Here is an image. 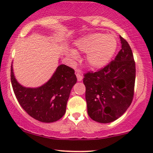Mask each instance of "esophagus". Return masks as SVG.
Here are the masks:
<instances>
[{
	"label": "esophagus",
	"instance_id": "34e87169",
	"mask_svg": "<svg viewBox=\"0 0 153 153\" xmlns=\"http://www.w3.org/2000/svg\"><path fill=\"white\" fill-rule=\"evenodd\" d=\"M76 77H77V80H78L79 82H81V81H82V79H83L82 74L79 72V71H77V72L76 73Z\"/></svg>",
	"mask_w": 153,
	"mask_h": 153
}]
</instances>
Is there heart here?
<instances>
[{
	"mask_svg": "<svg viewBox=\"0 0 153 153\" xmlns=\"http://www.w3.org/2000/svg\"><path fill=\"white\" fill-rule=\"evenodd\" d=\"M76 46L81 52L88 53L86 62L90 67L100 69L110 61L116 50L117 42L111 34L92 33L79 39ZM69 54L72 57L76 56L74 51H70Z\"/></svg>",
	"mask_w": 153,
	"mask_h": 153,
	"instance_id": "heart-1",
	"label": "heart"
}]
</instances>
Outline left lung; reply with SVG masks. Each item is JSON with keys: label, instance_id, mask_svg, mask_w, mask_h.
Returning a JSON list of instances; mask_svg holds the SVG:
<instances>
[{"label": "left lung", "instance_id": "8db88e82", "mask_svg": "<svg viewBox=\"0 0 153 153\" xmlns=\"http://www.w3.org/2000/svg\"><path fill=\"white\" fill-rule=\"evenodd\" d=\"M121 50L114 60L95 72L84 74L87 112L92 120L108 123L120 118L134 96L135 63L128 43L120 36Z\"/></svg>", "mask_w": 153, "mask_h": 153}]
</instances>
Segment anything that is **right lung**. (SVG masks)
<instances>
[{
    "mask_svg": "<svg viewBox=\"0 0 153 153\" xmlns=\"http://www.w3.org/2000/svg\"><path fill=\"white\" fill-rule=\"evenodd\" d=\"M10 79L16 99L26 113L39 121L52 123L65 115L69 94L77 79L72 68L60 65L44 85L26 88L17 82L11 65Z\"/></svg>",
    "mask_w": 153,
    "mask_h": 153,
    "instance_id": "right-lung-1",
    "label": "right lung"
}]
</instances>
